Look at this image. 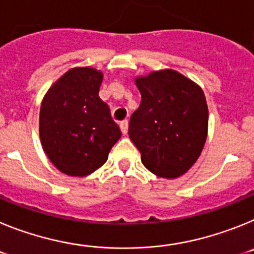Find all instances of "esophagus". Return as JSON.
<instances>
[{"label": "esophagus", "mask_w": 254, "mask_h": 254, "mask_svg": "<svg viewBox=\"0 0 254 254\" xmlns=\"http://www.w3.org/2000/svg\"><path fill=\"white\" fill-rule=\"evenodd\" d=\"M121 131H122L123 134H126L128 132V121H122L121 122Z\"/></svg>", "instance_id": "obj_1"}]
</instances>
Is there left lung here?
<instances>
[{
    "label": "left lung",
    "instance_id": "left-lung-1",
    "mask_svg": "<svg viewBox=\"0 0 254 254\" xmlns=\"http://www.w3.org/2000/svg\"><path fill=\"white\" fill-rule=\"evenodd\" d=\"M141 104L128 134L142 164L161 178H178L202 151L208 109L202 89L173 69L136 78Z\"/></svg>",
    "mask_w": 254,
    "mask_h": 254
}]
</instances>
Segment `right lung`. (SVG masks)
<instances>
[{"instance_id": "right-lung-1", "label": "right lung", "mask_w": 254, "mask_h": 254, "mask_svg": "<svg viewBox=\"0 0 254 254\" xmlns=\"http://www.w3.org/2000/svg\"><path fill=\"white\" fill-rule=\"evenodd\" d=\"M102 80V72L91 67L69 69L49 89L40 107L42 146L67 176L95 172L121 137L111 109L99 98Z\"/></svg>"}]
</instances>
